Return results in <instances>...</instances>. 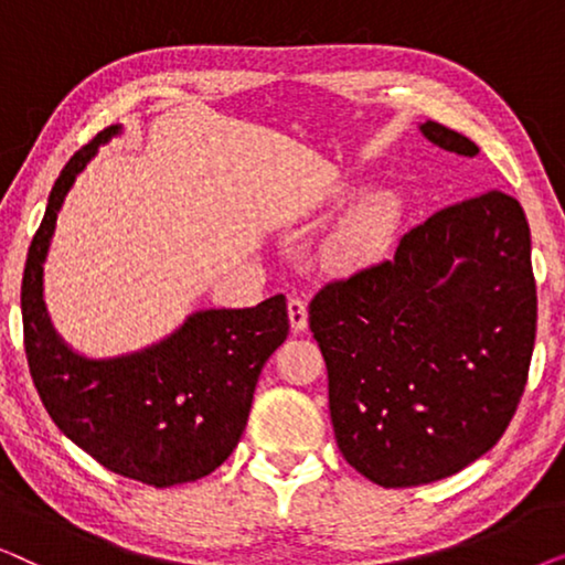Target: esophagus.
I'll return each instance as SVG.
<instances>
[{"mask_svg": "<svg viewBox=\"0 0 565 565\" xmlns=\"http://www.w3.org/2000/svg\"><path fill=\"white\" fill-rule=\"evenodd\" d=\"M288 316H290V327H292V331H296V334L308 327V308L300 298L292 296L288 300Z\"/></svg>", "mask_w": 565, "mask_h": 565, "instance_id": "34e87169", "label": "esophagus"}]
</instances>
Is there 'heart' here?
<instances>
[{
    "mask_svg": "<svg viewBox=\"0 0 565 565\" xmlns=\"http://www.w3.org/2000/svg\"><path fill=\"white\" fill-rule=\"evenodd\" d=\"M398 200L393 192L362 198L323 244V259L334 269H360L385 252L398 226Z\"/></svg>",
    "mask_w": 565,
    "mask_h": 565,
    "instance_id": "b5f03b06",
    "label": "heart"
}]
</instances>
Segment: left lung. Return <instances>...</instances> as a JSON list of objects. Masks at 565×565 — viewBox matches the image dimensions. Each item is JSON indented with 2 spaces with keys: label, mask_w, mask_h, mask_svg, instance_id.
<instances>
[{
  "label": "left lung",
  "mask_w": 565,
  "mask_h": 565,
  "mask_svg": "<svg viewBox=\"0 0 565 565\" xmlns=\"http://www.w3.org/2000/svg\"><path fill=\"white\" fill-rule=\"evenodd\" d=\"M439 149L478 146L435 120ZM530 226L504 192L445 207L396 257L329 282L308 306L344 460L385 489L431 483L489 452L520 404L535 347Z\"/></svg>",
  "instance_id": "obj_1"
}]
</instances>
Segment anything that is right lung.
<instances>
[{"label": "right lung", "instance_id": "right-lung-1", "mask_svg": "<svg viewBox=\"0 0 565 565\" xmlns=\"http://www.w3.org/2000/svg\"><path fill=\"white\" fill-rule=\"evenodd\" d=\"M110 126L61 169L22 275V329L33 383L56 427L99 466L167 489L213 473L244 435L259 373L288 337L285 296L254 308H205L172 334L118 358L74 352L43 300V265L61 205Z\"/></svg>", "mask_w": 565, "mask_h": 565}]
</instances>
